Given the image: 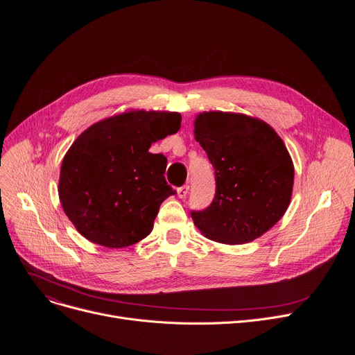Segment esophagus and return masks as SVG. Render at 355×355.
Wrapping results in <instances>:
<instances>
[{
    "instance_id": "34e87169",
    "label": "esophagus",
    "mask_w": 355,
    "mask_h": 355,
    "mask_svg": "<svg viewBox=\"0 0 355 355\" xmlns=\"http://www.w3.org/2000/svg\"><path fill=\"white\" fill-rule=\"evenodd\" d=\"M189 191H190V185H189V184H184L182 187H180V189L177 190V194H178L180 198H185V197L189 196Z\"/></svg>"
}]
</instances>
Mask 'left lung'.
Returning a JSON list of instances; mask_svg holds the SVG:
<instances>
[{
  "mask_svg": "<svg viewBox=\"0 0 355 355\" xmlns=\"http://www.w3.org/2000/svg\"><path fill=\"white\" fill-rule=\"evenodd\" d=\"M194 137L206 151L216 178L209 207L193 210L198 230L227 245L262 236L285 214L293 187V164L275 130L241 114L204 112Z\"/></svg>",
  "mask_w": 355,
  "mask_h": 355,
  "instance_id": "obj_1",
  "label": "left lung"
}]
</instances>
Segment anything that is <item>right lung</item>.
Listing matches in <instances>:
<instances>
[{
    "label": "right lung",
    "instance_id": "obj_1",
    "mask_svg": "<svg viewBox=\"0 0 355 355\" xmlns=\"http://www.w3.org/2000/svg\"><path fill=\"white\" fill-rule=\"evenodd\" d=\"M177 112L130 110L87 128L63 158L59 197L78 232L105 248L135 245L151 233L161 202L175 194L166 158L151 144L178 132Z\"/></svg>",
    "mask_w": 355,
    "mask_h": 355
}]
</instances>
